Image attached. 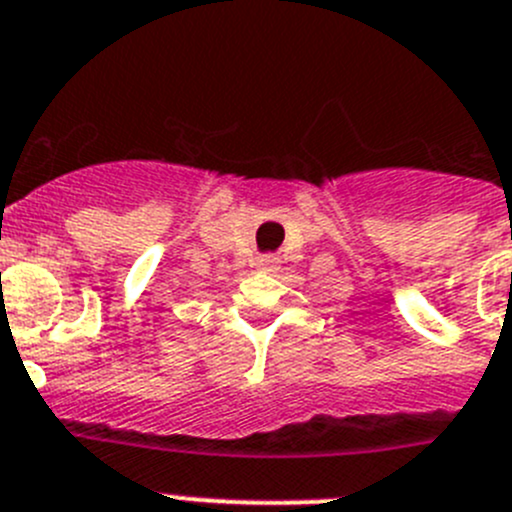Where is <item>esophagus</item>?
Segmentation results:
<instances>
[{"mask_svg":"<svg viewBox=\"0 0 512 512\" xmlns=\"http://www.w3.org/2000/svg\"><path fill=\"white\" fill-rule=\"evenodd\" d=\"M256 266H259V271H266V274H271V271L279 269V261H276L274 256H261L259 264H256Z\"/></svg>","mask_w":512,"mask_h":512,"instance_id":"1","label":"esophagus"}]
</instances>
